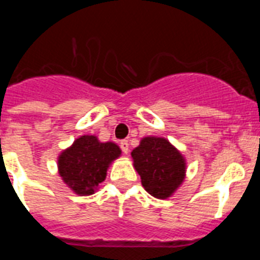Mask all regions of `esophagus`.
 <instances>
[{"mask_svg":"<svg viewBox=\"0 0 260 260\" xmlns=\"http://www.w3.org/2000/svg\"><path fill=\"white\" fill-rule=\"evenodd\" d=\"M119 147H121V150H122L123 153L128 152V142L127 141H121L119 142Z\"/></svg>","mask_w":260,"mask_h":260,"instance_id":"34e87169","label":"esophagus"}]
</instances>
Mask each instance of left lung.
I'll list each match as a JSON object with an SVG mask.
<instances>
[{"instance_id": "left-lung-1", "label": "left lung", "mask_w": 260, "mask_h": 260, "mask_svg": "<svg viewBox=\"0 0 260 260\" xmlns=\"http://www.w3.org/2000/svg\"><path fill=\"white\" fill-rule=\"evenodd\" d=\"M132 157L142 185L155 198H169L185 180V157L165 138H143Z\"/></svg>"}]
</instances>
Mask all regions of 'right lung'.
Masks as SVG:
<instances>
[{
  "label": "right lung",
  "mask_w": 260,
  "mask_h": 260,
  "mask_svg": "<svg viewBox=\"0 0 260 260\" xmlns=\"http://www.w3.org/2000/svg\"><path fill=\"white\" fill-rule=\"evenodd\" d=\"M119 156L121 150L113 142L102 143L95 135H82L58 156V173L75 194L91 195Z\"/></svg>",
  "instance_id": "1"
}]
</instances>
